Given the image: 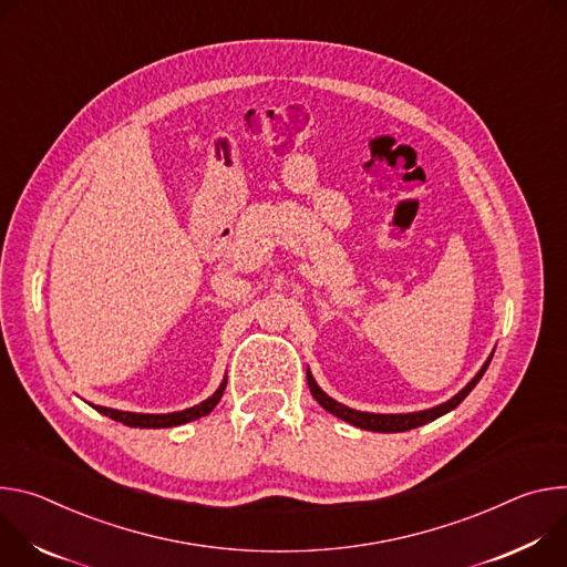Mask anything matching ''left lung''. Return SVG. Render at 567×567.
<instances>
[{
    "label": "left lung",
    "instance_id": "obj_1",
    "mask_svg": "<svg viewBox=\"0 0 567 567\" xmlns=\"http://www.w3.org/2000/svg\"><path fill=\"white\" fill-rule=\"evenodd\" d=\"M493 353L488 355V360L482 364V369L473 375V381L460 392L455 394L451 401L436 405V408H430V410H421V412H408V414H373V412H358V410H351L338 401H333L329 394H324L320 390V385L316 383V379H312L310 371H306V379H308V388H310V394L312 399H316L327 412H331L333 416L355 425V427H362V430H371V432H405V430H412V427H419V425H425L439 416H444L446 412L455 410L468 394L471 390L480 383V379L484 375L488 362H491Z\"/></svg>",
    "mask_w": 567,
    "mask_h": 567
}]
</instances>
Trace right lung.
<instances>
[{"instance_id": "1", "label": "right lung", "mask_w": 567, "mask_h": 567, "mask_svg": "<svg viewBox=\"0 0 567 567\" xmlns=\"http://www.w3.org/2000/svg\"><path fill=\"white\" fill-rule=\"evenodd\" d=\"M227 388V379H223L220 388L203 403L194 405V408H186L182 412H171V414H140V412H121V410H112V408H101V405H92L96 412L123 423V425H131V427H173V425H182L188 421H196L200 416H207L218 401L223 399V392Z\"/></svg>"}]
</instances>
